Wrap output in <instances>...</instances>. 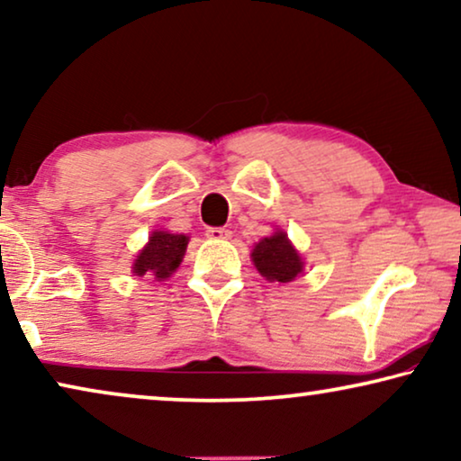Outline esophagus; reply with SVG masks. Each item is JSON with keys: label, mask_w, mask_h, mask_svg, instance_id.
Returning <instances> with one entry per match:
<instances>
[{"label": "esophagus", "mask_w": 461, "mask_h": 461, "mask_svg": "<svg viewBox=\"0 0 461 461\" xmlns=\"http://www.w3.org/2000/svg\"><path fill=\"white\" fill-rule=\"evenodd\" d=\"M205 235L213 239V241H224V239H230L232 232L229 229H220V226H213V229H207Z\"/></svg>", "instance_id": "esophagus-1"}]
</instances>
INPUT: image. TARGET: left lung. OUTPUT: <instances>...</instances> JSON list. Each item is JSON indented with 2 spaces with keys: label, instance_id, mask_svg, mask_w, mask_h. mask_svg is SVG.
<instances>
[{
  "label": "left lung",
  "instance_id": "1",
  "mask_svg": "<svg viewBox=\"0 0 461 461\" xmlns=\"http://www.w3.org/2000/svg\"><path fill=\"white\" fill-rule=\"evenodd\" d=\"M251 260L258 273L270 283H289L304 270L302 256L283 230H275L270 237L260 239L251 249Z\"/></svg>",
  "mask_w": 461,
  "mask_h": 461
}]
</instances>
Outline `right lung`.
I'll return each instance as SVG.
<instances>
[{
  "label": "right lung",
  "mask_w": 461,
  "mask_h": 461,
  "mask_svg": "<svg viewBox=\"0 0 461 461\" xmlns=\"http://www.w3.org/2000/svg\"><path fill=\"white\" fill-rule=\"evenodd\" d=\"M186 235L155 230L149 237V243L136 256L134 264H131V273L138 276H153L157 281H166L180 267L182 258L186 254Z\"/></svg>",
  "instance_id": "1"
}]
</instances>
